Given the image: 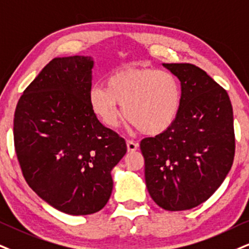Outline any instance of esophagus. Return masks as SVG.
<instances>
[{"instance_id": "34e87169", "label": "esophagus", "mask_w": 249, "mask_h": 249, "mask_svg": "<svg viewBox=\"0 0 249 249\" xmlns=\"http://www.w3.org/2000/svg\"><path fill=\"white\" fill-rule=\"evenodd\" d=\"M137 148H139V144L136 142H134V141H127V149H128V152H134L136 151Z\"/></svg>"}]
</instances>
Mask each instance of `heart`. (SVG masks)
Segmentation results:
<instances>
[{
  "label": "heart",
  "instance_id": "b5f03b06",
  "mask_svg": "<svg viewBox=\"0 0 249 249\" xmlns=\"http://www.w3.org/2000/svg\"><path fill=\"white\" fill-rule=\"evenodd\" d=\"M105 85H93L88 99L106 127L116 128L124 115L141 133L155 136L167 130L179 115L182 90L171 71L125 67L113 72Z\"/></svg>",
  "mask_w": 249,
  "mask_h": 249
}]
</instances>
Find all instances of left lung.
Returning <instances> with one entry per match:
<instances>
[{"label": "left lung", "mask_w": 249, "mask_h": 249, "mask_svg": "<svg viewBox=\"0 0 249 249\" xmlns=\"http://www.w3.org/2000/svg\"><path fill=\"white\" fill-rule=\"evenodd\" d=\"M179 78V115L164 133L141 141L150 196L162 209L181 211L207 201L231 170L235 141L228 92L190 63H162Z\"/></svg>", "instance_id": "obj_1"}]
</instances>
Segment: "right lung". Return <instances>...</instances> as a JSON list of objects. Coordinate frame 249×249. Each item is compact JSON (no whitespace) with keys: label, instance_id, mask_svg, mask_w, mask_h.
Returning a JSON list of instances; mask_svg holds the SVG:
<instances>
[{"label":"right lung","instance_id":"obj_1","mask_svg":"<svg viewBox=\"0 0 249 249\" xmlns=\"http://www.w3.org/2000/svg\"><path fill=\"white\" fill-rule=\"evenodd\" d=\"M93 59L55 57L18 100L15 150L27 185L55 209L79 216L105 207L124 140L89 105Z\"/></svg>","mask_w":249,"mask_h":249}]
</instances>
